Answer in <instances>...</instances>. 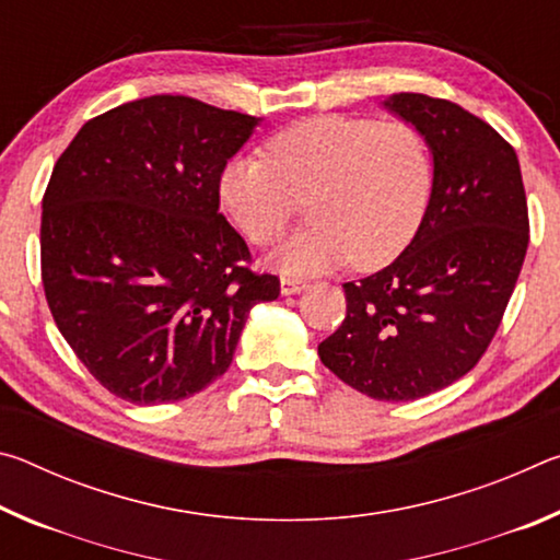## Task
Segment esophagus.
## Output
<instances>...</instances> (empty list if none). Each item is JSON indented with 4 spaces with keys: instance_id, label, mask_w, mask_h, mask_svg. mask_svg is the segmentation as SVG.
Returning a JSON list of instances; mask_svg holds the SVG:
<instances>
[{
    "instance_id": "esophagus-1",
    "label": "esophagus",
    "mask_w": 560,
    "mask_h": 560,
    "mask_svg": "<svg viewBox=\"0 0 560 560\" xmlns=\"http://www.w3.org/2000/svg\"><path fill=\"white\" fill-rule=\"evenodd\" d=\"M303 289H308V281L293 279V277H281V293H283V296H291V293H301Z\"/></svg>"
}]
</instances>
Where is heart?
I'll use <instances>...</instances> for the list:
<instances>
[{"instance_id":"1","label":"heart","mask_w":560,"mask_h":560,"mask_svg":"<svg viewBox=\"0 0 560 560\" xmlns=\"http://www.w3.org/2000/svg\"><path fill=\"white\" fill-rule=\"evenodd\" d=\"M267 158H232L220 173V200L246 240L277 244L308 202L306 232L273 254L289 277H311L353 261L381 269L420 230L432 195L428 140L410 122L311 116L267 140Z\"/></svg>"}]
</instances>
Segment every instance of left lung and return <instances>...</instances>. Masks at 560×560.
<instances>
[{
    "label": "left lung",
    "mask_w": 560,
    "mask_h": 560,
    "mask_svg": "<svg viewBox=\"0 0 560 560\" xmlns=\"http://www.w3.org/2000/svg\"><path fill=\"white\" fill-rule=\"evenodd\" d=\"M383 106L428 140L430 205L390 267L343 283L346 318L318 355L358 393L407 402L485 355L524 267L528 207L514 148L489 122L424 93Z\"/></svg>",
    "instance_id": "1"
}]
</instances>
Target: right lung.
<instances>
[{"label":"right lung","mask_w":560,"mask_h":560,"mask_svg":"<svg viewBox=\"0 0 560 560\" xmlns=\"http://www.w3.org/2000/svg\"><path fill=\"white\" fill-rule=\"evenodd\" d=\"M261 118L187 96L122 103L56 160L42 281L66 343L113 395L185 400L226 373L252 306L279 296L220 214V173Z\"/></svg>","instance_id":"right-lung-1"}]
</instances>
